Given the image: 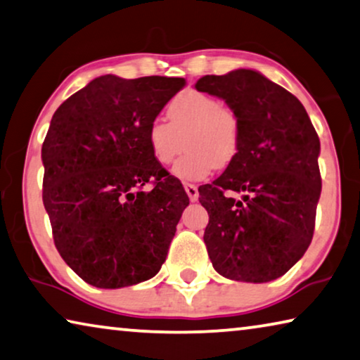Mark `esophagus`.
I'll list each match as a JSON object with an SVG mask.
<instances>
[{
	"label": "esophagus",
	"instance_id": "1",
	"mask_svg": "<svg viewBox=\"0 0 360 360\" xmlns=\"http://www.w3.org/2000/svg\"><path fill=\"white\" fill-rule=\"evenodd\" d=\"M184 189L187 192V195H189L191 202L198 200V189H197L195 184H184Z\"/></svg>",
	"mask_w": 360,
	"mask_h": 360
}]
</instances>
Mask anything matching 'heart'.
Listing matches in <instances>:
<instances>
[{
	"instance_id": "obj_1",
	"label": "heart",
	"mask_w": 360,
	"mask_h": 360,
	"mask_svg": "<svg viewBox=\"0 0 360 360\" xmlns=\"http://www.w3.org/2000/svg\"><path fill=\"white\" fill-rule=\"evenodd\" d=\"M167 113L169 123L153 120L146 139L153 160L162 167L173 162L186 139L187 153L173 167L178 179L205 181L216 167L224 168L237 157L242 141L240 117L214 96L184 91L169 102Z\"/></svg>"
}]
</instances>
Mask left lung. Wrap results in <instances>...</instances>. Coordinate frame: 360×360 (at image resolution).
Instances as JSON below:
<instances>
[{"label": "left lung", "mask_w": 360, "mask_h": 360, "mask_svg": "<svg viewBox=\"0 0 360 360\" xmlns=\"http://www.w3.org/2000/svg\"><path fill=\"white\" fill-rule=\"evenodd\" d=\"M195 88L224 99L242 122L237 157L198 189L210 214L208 256L231 281L271 282L311 245L322 191L321 141L303 104L258 72L205 75ZM233 191L244 193L242 201Z\"/></svg>", "instance_id": "left-lung-1"}]
</instances>
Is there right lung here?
I'll list each match as a JSON object with an SVG mask.
<instances>
[{
	"label": "right lung",
	"instance_id": "obj_1",
	"mask_svg": "<svg viewBox=\"0 0 360 360\" xmlns=\"http://www.w3.org/2000/svg\"><path fill=\"white\" fill-rule=\"evenodd\" d=\"M184 78L104 75L57 108L41 147L43 203L57 252L84 282L122 288L167 259L189 197L146 133ZM150 181V191L141 187Z\"/></svg>",
	"mask_w": 360,
	"mask_h": 360
}]
</instances>
